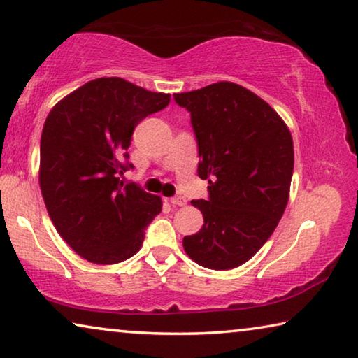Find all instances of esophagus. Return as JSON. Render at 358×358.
<instances>
[{
	"label": "esophagus",
	"instance_id": "esophagus-1",
	"mask_svg": "<svg viewBox=\"0 0 358 358\" xmlns=\"http://www.w3.org/2000/svg\"><path fill=\"white\" fill-rule=\"evenodd\" d=\"M169 201H171V205H174V206H184L185 203H187L185 198H184V196H180V195H176V196H173L171 200H169Z\"/></svg>",
	"mask_w": 358,
	"mask_h": 358
}]
</instances>
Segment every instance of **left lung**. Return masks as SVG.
I'll list each match as a JSON object with an SVG mask.
<instances>
[{
	"label": "left lung",
	"mask_w": 358,
	"mask_h": 358,
	"mask_svg": "<svg viewBox=\"0 0 358 358\" xmlns=\"http://www.w3.org/2000/svg\"><path fill=\"white\" fill-rule=\"evenodd\" d=\"M173 97L190 112L198 176L210 182L208 200H192L205 224L184 236V250L203 267L229 271L251 259L283 216L293 137L267 102L230 81Z\"/></svg>",
	"instance_id": "8db88e82"
}]
</instances>
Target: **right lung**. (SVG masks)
Here are the masks:
<instances>
[{
  "label": "right lung",
  "mask_w": 358,
  "mask_h": 358,
  "mask_svg": "<svg viewBox=\"0 0 358 358\" xmlns=\"http://www.w3.org/2000/svg\"><path fill=\"white\" fill-rule=\"evenodd\" d=\"M123 78H97L64 97L43 126L40 187L49 217L76 255L117 264L141 250L162 198L120 179L133 169L134 128L169 103Z\"/></svg>",
  "instance_id": "add662e5"
}]
</instances>
